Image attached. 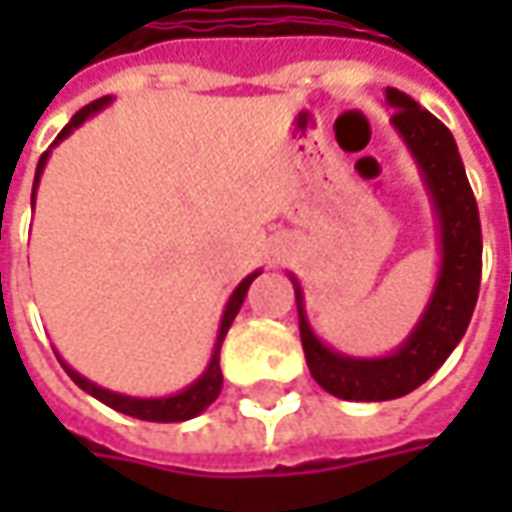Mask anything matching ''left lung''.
I'll return each mask as SVG.
<instances>
[{
    "label": "left lung",
    "instance_id": "8db88e82",
    "mask_svg": "<svg viewBox=\"0 0 512 512\" xmlns=\"http://www.w3.org/2000/svg\"><path fill=\"white\" fill-rule=\"evenodd\" d=\"M384 96L387 105L396 108L390 122L413 153L436 207L442 265L419 325L413 327V333L404 339L399 350L379 359L342 356L319 342V336L307 325L302 287L293 279L299 333L310 376L327 393L347 402H387L407 396L427 382L453 353V347L462 342L482 285L479 207L467 182L453 133L402 90L387 88Z\"/></svg>",
    "mask_w": 512,
    "mask_h": 512
}]
</instances>
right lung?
Returning a JSON list of instances; mask_svg holds the SVG:
<instances>
[{"label":"right lung","instance_id":"add662e5","mask_svg":"<svg viewBox=\"0 0 512 512\" xmlns=\"http://www.w3.org/2000/svg\"><path fill=\"white\" fill-rule=\"evenodd\" d=\"M110 102V96L105 99H96V102H90L85 108L79 110L73 119H70L68 125L62 128V133L56 136V142H62L65 136H70L73 130L79 128L88 116H93L96 110H102ZM53 142V145H56ZM50 150L42 153V159H39V165H36V179H33V196H36V185H39V176H42V170H45V162H48ZM259 276V270L256 273H250L242 279V285L233 290V296L227 299L225 313H222V325H219V336H216V347H213V356H210V364H207V370L196 379V382L185 387L182 393H176V396H165V399H136V396H122V393H113V390H105V387H99V384L88 382L85 376H79L73 367L62 362V367L68 370V376L73 382L79 384L85 393H90L93 399H99L102 404H108L113 410H119V413H125V416H133V419H142V422H187V419H193V416H199L202 410H207L210 404L216 402V396L222 393V367H219V350H222V342H225L227 330L233 325V319H236V313H239V307L245 302L247 296V287L250 282Z\"/></svg>","mask_w":512,"mask_h":512}]
</instances>
